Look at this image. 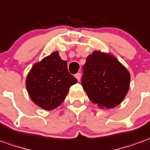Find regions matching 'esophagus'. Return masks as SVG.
<instances>
[{
	"label": "esophagus",
	"instance_id": "obj_1",
	"mask_svg": "<svg viewBox=\"0 0 150 150\" xmlns=\"http://www.w3.org/2000/svg\"><path fill=\"white\" fill-rule=\"evenodd\" d=\"M75 76V78L77 79V80H78V81L80 80V78H81V75H80V73H77Z\"/></svg>",
	"mask_w": 150,
	"mask_h": 150
}]
</instances>
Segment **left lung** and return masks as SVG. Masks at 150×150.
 <instances>
[{
  "label": "left lung",
  "instance_id": "8db88e82",
  "mask_svg": "<svg viewBox=\"0 0 150 150\" xmlns=\"http://www.w3.org/2000/svg\"><path fill=\"white\" fill-rule=\"evenodd\" d=\"M83 70V88L97 106L114 108L125 98L131 76L114 55L96 50L87 57Z\"/></svg>",
  "mask_w": 150,
  "mask_h": 150
}]
</instances>
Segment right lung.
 Instances as JSON below:
<instances>
[{
	"mask_svg": "<svg viewBox=\"0 0 150 150\" xmlns=\"http://www.w3.org/2000/svg\"><path fill=\"white\" fill-rule=\"evenodd\" d=\"M77 79L68 72L67 63L56 51L33 65L26 79L31 100L39 107L52 110L59 106Z\"/></svg>",
	"mask_w": 150,
	"mask_h": 150,
	"instance_id": "right-lung-1",
	"label": "right lung"
}]
</instances>
